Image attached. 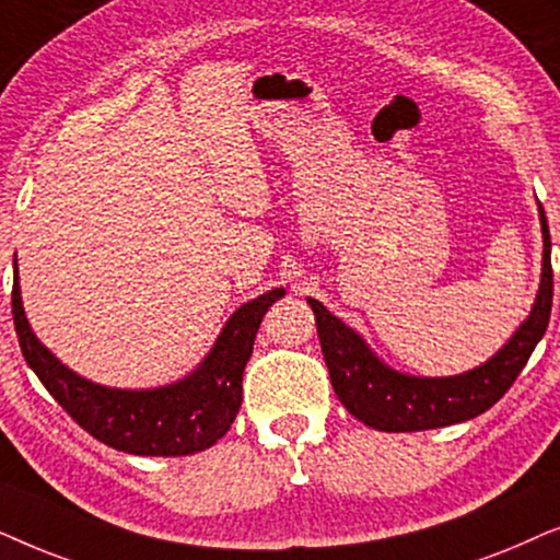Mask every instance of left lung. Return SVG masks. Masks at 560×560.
<instances>
[{"instance_id":"1","label":"left lung","mask_w":560,"mask_h":560,"mask_svg":"<svg viewBox=\"0 0 560 560\" xmlns=\"http://www.w3.org/2000/svg\"><path fill=\"white\" fill-rule=\"evenodd\" d=\"M542 276L530 317L512 340L483 366L448 378H417L386 369L358 335L332 317L317 300H307L317 319V335L330 371V384L355 420L384 432H417L466 422L504 397L546 335L553 307L550 233L540 205Z\"/></svg>"}]
</instances>
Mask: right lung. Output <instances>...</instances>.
Here are the masks:
<instances>
[{
    "instance_id": "1",
    "label": "right lung",
    "mask_w": 560,
    "mask_h": 560,
    "mask_svg": "<svg viewBox=\"0 0 560 560\" xmlns=\"http://www.w3.org/2000/svg\"><path fill=\"white\" fill-rule=\"evenodd\" d=\"M279 296H284V289H271L243 304L222 327L212 353L191 376L145 392L107 389L56 361L27 325L20 300L18 264L12 317L27 366L89 435L109 448L136 456H191L218 443L233 424L243 401V371L253 353L258 325Z\"/></svg>"
}]
</instances>
